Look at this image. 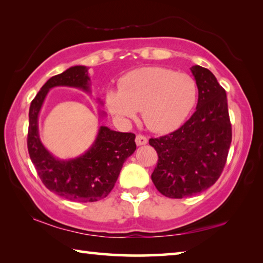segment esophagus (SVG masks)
I'll return each instance as SVG.
<instances>
[{"instance_id":"1","label":"esophagus","mask_w":263,"mask_h":263,"mask_svg":"<svg viewBox=\"0 0 263 263\" xmlns=\"http://www.w3.org/2000/svg\"><path fill=\"white\" fill-rule=\"evenodd\" d=\"M148 142V138L142 135H137L136 137V143L138 146H142V144H146Z\"/></svg>"}]
</instances>
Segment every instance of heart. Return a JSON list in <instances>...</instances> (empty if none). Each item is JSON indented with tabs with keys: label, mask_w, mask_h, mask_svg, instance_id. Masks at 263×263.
Returning a JSON list of instances; mask_svg holds the SVG:
<instances>
[{
	"label": "heart",
	"mask_w": 263,
	"mask_h": 263,
	"mask_svg": "<svg viewBox=\"0 0 263 263\" xmlns=\"http://www.w3.org/2000/svg\"><path fill=\"white\" fill-rule=\"evenodd\" d=\"M195 80L164 68H142L122 78L119 90L106 93V106L115 117L131 121L142 110L147 126L157 133L175 130L197 102Z\"/></svg>",
	"instance_id": "b5f03b06"
}]
</instances>
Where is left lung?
Masks as SVG:
<instances>
[{
  "label": "left lung",
  "mask_w": 263,
  "mask_h": 263,
  "mask_svg": "<svg viewBox=\"0 0 263 263\" xmlns=\"http://www.w3.org/2000/svg\"><path fill=\"white\" fill-rule=\"evenodd\" d=\"M191 72L199 91L197 109L178 130L149 140L158 154L152 180L172 199L192 197L214 185L232 142L225 89L208 69L194 65Z\"/></svg>",
  "instance_id": "8db88e82"
}]
</instances>
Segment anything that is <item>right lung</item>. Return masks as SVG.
Returning a JSON list of instances; mask_svg holds the SVG:
<instances>
[{
  "label": "right lung",
  "mask_w": 263,
  "mask_h": 263,
  "mask_svg": "<svg viewBox=\"0 0 263 263\" xmlns=\"http://www.w3.org/2000/svg\"><path fill=\"white\" fill-rule=\"evenodd\" d=\"M89 86L87 66H71L47 80L29 108L27 144L38 176L49 191L78 202H95L107 197L124 161L137 149L133 133L113 131L105 125L99 127L90 148L79 157L59 159L44 147L39 138L38 116L48 91L54 87H73L90 92ZM99 114L105 116L104 111Z\"/></svg>",
  "instance_id": "obj_1"
}]
</instances>
